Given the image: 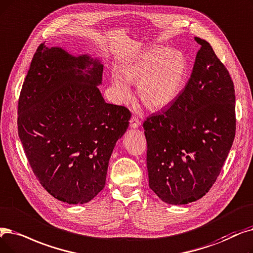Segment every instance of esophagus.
<instances>
[{"mask_svg": "<svg viewBox=\"0 0 253 253\" xmlns=\"http://www.w3.org/2000/svg\"><path fill=\"white\" fill-rule=\"evenodd\" d=\"M130 126L132 128H137L140 126V121L135 116H132L130 119Z\"/></svg>", "mask_w": 253, "mask_h": 253, "instance_id": "1", "label": "esophagus"}]
</instances>
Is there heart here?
I'll return each instance as SVG.
<instances>
[{
    "mask_svg": "<svg viewBox=\"0 0 253 253\" xmlns=\"http://www.w3.org/2000/svg\"><path fill=\"white\" fill-rule=\"evenodd\" d=\"M188 64L184 53L177 49L152 47L126 63L122 74L114 72L112 83L118 100L129 97V84H137V95L148 108L158 111L168 107L182 90Z\"/></svg>",
    "mask_w": 253,
    "mask_h": 253,
    "instance_id": "obj_1",
    "label": "heart"
}]
</instances>
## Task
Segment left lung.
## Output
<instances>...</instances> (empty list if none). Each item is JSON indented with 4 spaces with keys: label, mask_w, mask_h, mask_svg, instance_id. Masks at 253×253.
Returning a JSON list of instances; mask_svg holds the SVG:
<instances>
[{
    "label": "left lung",
    "mask_w": 253,
    "mask_h": 253,
    "mask_svg": "<svg viewBox=\"0 0 253 253\" xmlns=\"http://www.w3.org/2000/svg\"><path fill=\"white\" fill-rule=\"evenodd\" d=\"M190 79L169 107L142 124L149 186L170 205L195 202L211 189L236 133L234 83L210 43L199 37Z\"/></svg>",
    "instance_id": "8db88e82"
}]
</instances>
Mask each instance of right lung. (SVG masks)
<instances>
[{
    "label": "right lung",
    "instance_id": "obj_1",
    "mask_svg": "<svg viewBox=\"0 0 253 253\" xmlns=\"http://www.w3.org/2000/svg\"><path fill=\"white\" fill-rule=\"evenodd\" d=\"M103 65L38 46L21 87L18 136L39 183L54 199L85 204L105 186L108 161L131 114L98 89Z\"/></svg>",
    "mask_w": 253,
    "mask_h": 253
}]
</instances>
